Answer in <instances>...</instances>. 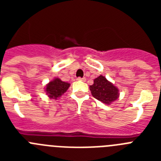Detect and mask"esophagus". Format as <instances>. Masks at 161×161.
Segmentation results:
<instances>
[{"label": "esophagus", "mask_w": 161, "mask_h": 161, "mask_svg": "<svg viewBox=\"0 0 161 161\" xmlns=\"http://www.w3.org/2000/svg\"><path fill=\"white\" fill-rule=\"evenodd\" d=\"M77 80H80V81H85L86 80V79H85V77H78L77 78Z\"/></svg>", "instance_id": "esophagus-1"}]
</instances>
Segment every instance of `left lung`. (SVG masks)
Listing matches in <instances>:
<instances>
[{
	"mask_svg": "<svg viewBox=\"0 0 161 161\" xmlns=\"http://www.w3.org/2000/svg\"><path fill=\"white\" fill-rule=\"evenodd\" d=\"M89 89L93 97L106 105L117 100L119 96L118 88L102 75L94 79L93 85L89 86Z\"/></svg>",
	"mask_w": 161,
	"mask_h": 161,
	"instance_id": "8db88e82",
	"label": "left lung"
}]
</instances>
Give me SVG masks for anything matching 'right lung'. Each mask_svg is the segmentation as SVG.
<instances>
[{"instance_id":"right-lung-1","label":"right lung","mask_w":161,"mask_h":161,"mask_svg":"<svg viewBox=\"0 0 161 161\" xmlns=\"http://www.w3.org/2000/svg\"><path fill=\"white\" fill-rule=\"evenodd\" d=\"M69 86L70 84L68 82L62 81L59 78H55L52 81H50L47 85L45 91L50 98L57 99L68 90Z\"/></svg>"}]
</instances>
